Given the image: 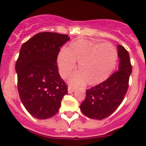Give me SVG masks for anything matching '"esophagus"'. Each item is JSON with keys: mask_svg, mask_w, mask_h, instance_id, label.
I'll return each instance as SVG.
<instances>
[{"mask_svg": "<svg viewBox=\"0 0 146 146\" xmlns=\"http://www.w3.org/2000/svg\"><path fill=\"white\" fill-rule=\"evenodd\" d=\"M68 93H73V92H74V88H72L71 86H68Z\"/></svg>", "mask_w": 146, "mask_h": 146, "instance_id": "obj_1", "label": "esophagus"}]
</instances>
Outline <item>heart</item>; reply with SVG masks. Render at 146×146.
<instances>
[{"label":"heart","mask_w":146,"mask_h":146,"mask_svg":"<svg viewBox=\"0 0 146 146\" xmlns=\"http://www.w3.org/2000/svg\"><path fill=\"white\" fill-rule=\"evenodd\" d=\"M117 61V52L110 43L80 39L73 41L66 49L63 48L57 57L59 72L65 78L76 68L78 62L80 73L72 74L69 82L73 85H95L107 80Z\"/></svg>","instance_id":"b5f03b06"}]
</instances>
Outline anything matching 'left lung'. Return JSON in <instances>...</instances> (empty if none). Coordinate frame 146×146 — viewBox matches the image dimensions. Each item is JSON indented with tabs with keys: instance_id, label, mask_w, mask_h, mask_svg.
<instances>
[{
	"instance_id": "8db88e82",
	"label": "left lung",
	"mask_w": 146,
	"mask_h": 146,
	"mask_svg": "<svg viewBox=\"0 0 146 146\" xmlns=\"http://www.w3.org/2000/svg\"><path fill=\"white\" fill-rule=\"evenodd\" d=\"M119 68L105 81L87 90L86 98L80 104L81 111L90 119H101L111 115L121 104L129 88L132 72L129 52L118 45Z\"/></svg>"
}]
</instances>
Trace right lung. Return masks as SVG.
Returning <instances> with one entry per match:
<instances>
[{
  "label": "right lung",
  "mask_w": 146,
  "mask_h": 146,
  "mask_svg": "<svg viewBox=\"0 0 146 146\" xmlns=\"http://www.w3.org/2000/svg\"><path fill=\"white\" fill-rule=\"evenodd\" d=\"M68 35L40 32L25 42L16 61L17 89L27 111L38 119L58 112L68 87L58 73L57 57Z\"/></svg>",
  "instance_id": "1"
}]
</instances>
